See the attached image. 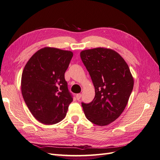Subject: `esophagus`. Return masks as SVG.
Returning <instances> with one entry per match:
<instances>
[{
  "label": "esophagus",
  "instance_id": "1",
  "mask_svg": "<svg viewBox=\"0 0 160 160\" xmlns=\"http://www.w3.org/2000/svg\"><path fill=\"white\" fill-rule=\"evenodd\" d=\"M81 93H78V94L76 95V98H77V100H79L81 99Z\"/></svg>",
  "mask_w": 160,
  "mask_h": 160
}]
</instances>
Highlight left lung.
Instances as JSON below:
<instances>
[{
  "label": "left lung",
  "mask_w": 160,
  "mask_h": 160,
  "mask_svg": "<svg viewBox=\"0 0 160 160\" xmlns=\"http://www.w3.org/2000/svg\"><path fill=\"white\" fill-rule=\"evenodd\" d=\"M95 88L89 103H82L87 119L99 126L117 119L128 103L133 77L123 57L113 49L98 47L80 52Z\"/></svg>",
  "instance_id": "8db88e82"
}]
</instances>
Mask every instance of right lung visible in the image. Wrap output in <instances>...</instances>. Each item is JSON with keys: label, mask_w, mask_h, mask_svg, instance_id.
I'll return each instance as SVG.
<instances>
[{"label": "right lung", "mask_w": 160, "mask_h": 160, "mask_svg": "<svg viewBox=\"0 0 160 160\" xmlns=\"http://www.w3.org/2000/svg\"><path fill=\"white\" fill-rule=\"evenodd\" d=\"M73 54L70 51L46 47L27 62L21 77V92L31 113L46 125L60 122L72 98L65 72Z\"/></svg>", "instance_id": "1"}]
</instances>
